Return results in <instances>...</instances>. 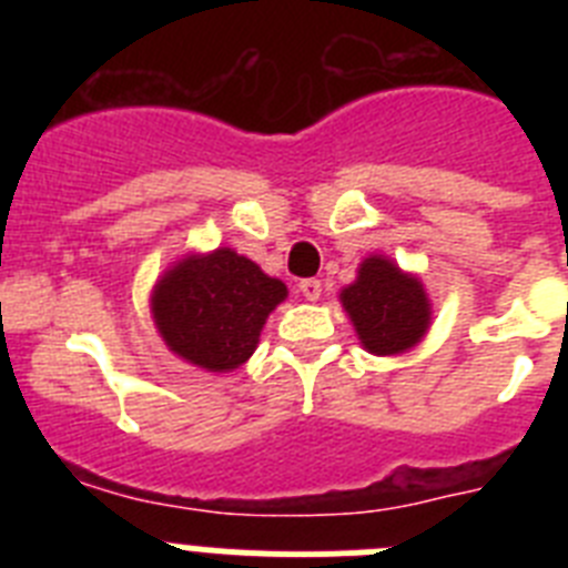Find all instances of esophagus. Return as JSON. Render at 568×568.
Listing matches in <instances>:
<instances>
[{"instance_id":"1","label":"esophagus","mask_w":568,"mask_h":568,"mask_svg":"<svg viewBox=\"0 0 568 568\" xmlns=\"http://www.w3.org/2000/svg\"><path fill=\"white\" fill-rule=\"evenodd\" d=\"M298 290L307 301H318L321 298V281L318 278H304L298 284Z\"/></svg>"}]
</instances>
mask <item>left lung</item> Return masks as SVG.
I'll return each instance as SVG.
<instances>
[{"instance_id": "8db88e82", "label": "left lung", "mask_w": 568, "mask_h": 568, "mask_svg": "<svg viewBox=\"0 0 568 568\" xmlns=\"http://www.w3.org/2000/svg\"><path fill=\"white\" fill-rule=\"evenodd\" d=\"M341 304L364 349L373 355L413 349L433 321V304L418 275L404 273L386 255L361 261L358 278L341 290Z\"/></svg>"}]
</instances>
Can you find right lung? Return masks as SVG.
Masks as SVG:
<instances>
[{
	"instance_id": "obj_1",
	"label": "right lung",
	"mask_w": 568,
	"mask_h": 568,
	"mask_svg": "<svg viewBox=\"0 0 568 568\" xmlns=\"http://www.w3.org/2000/svg\"><path fill=\"white\" fill-rule=\"evenodd\" d=\"M284 298L278 278L219 247L175 261L155 281L150 313L170 353L207 373H233L255 353L261 327Z\"/></svg>"
}]
</instances>
